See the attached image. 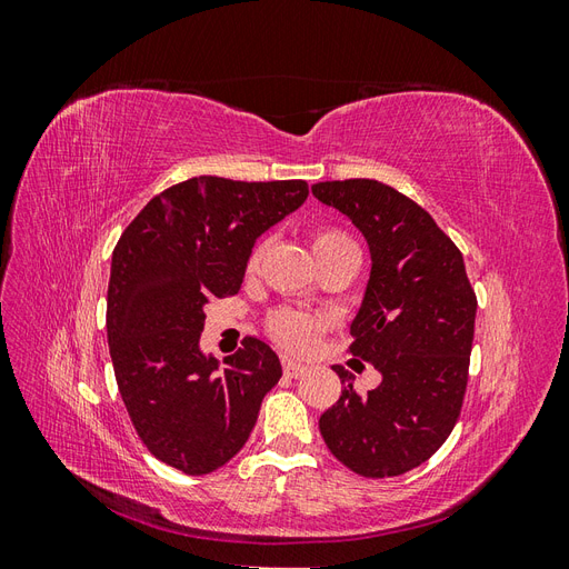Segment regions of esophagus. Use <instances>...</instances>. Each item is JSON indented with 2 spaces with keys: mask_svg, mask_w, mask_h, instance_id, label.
I'll list each match as a JSON object with an SVG mask.
<instances>
[{
  "mask_svg": "<svg viewBox=\"0 0 569 569\" xmlns=\"http://www.w3.org/2000/svg\"><path fill=\"white\" fill-rule=\"evenodd\" d=\"M282 370L287 377H301L306 372V366L297 363V360H291V358H282Z\"/></svg>",
  "mask_w": 569,
  "mask_h": 569,
  "instance_id": "34e87169",
  "label": "esophagus"
}]
</instances>
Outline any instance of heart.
<instances>
[{"mask_svg": "<svg viewBox=\"0 0 569 569\" xmlns=\"http://www.w3.org/2000/svg\"><path fill=\"white\" fill-rule=\"evenodd\" d=\"M349 242L351 239L343 232H339L335 228H322L313 234V251L320 253L325 249H332L337 244H349ZM266 247H268L266 239H258V242L249 249L247 272H253L258 268V263H261ZM266 330H268L270 339L274 343H280L282 349H287L291 353H308L316 347L320 332L325 330V318L295 311V308H280V311L270 313V318L266 320Z\"/></svg>", "mask_w": 569, "mask_h": 569, "instance_id": "obj_1", "label": "heart"}]
</instances>
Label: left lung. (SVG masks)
Here are the masks:
<instances>
[{
    "label": "left lung",
    "instance_id": "1",
    "mask_svg": "<svg viewBox=\"0 0 569 569\" xmlns=\"http://www.w3.org/2000/svg\"><path fill=\"white\" fill-rule=\"evenodd\" d=\"M313 194L363 232L372 270L349 351L382 372L358 393L341 377L320 416L337 460L360 477H396L432 458L458 422L468 389L477 297L462 253L422 206L377 180H332Z\"/></svg>",
    "mask_w": 569,
    "mask_h": 569
}]
</instances>
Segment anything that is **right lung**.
Here are the masks:
<instances>
[{
  "instance_id": "1",
  "label": "right lung",
  "mask_w": 569,
  "mask_h": 569,
  "mask_svg": "<svg viewBox=\"0 0 569 569\" xmlns=\"http://www.w3.org/2000/svg\"><path fill=\"white\" fill-rule=\"evenodd\" d=\"M308 197L306 180L201 176L153 197L120 234L107 297L109 353L137 437L184 475L222 468L247 443L282 377L247 337L218 366L203 356V306L242 287L249 249Z\"/></svg>"
}]
</instances>
